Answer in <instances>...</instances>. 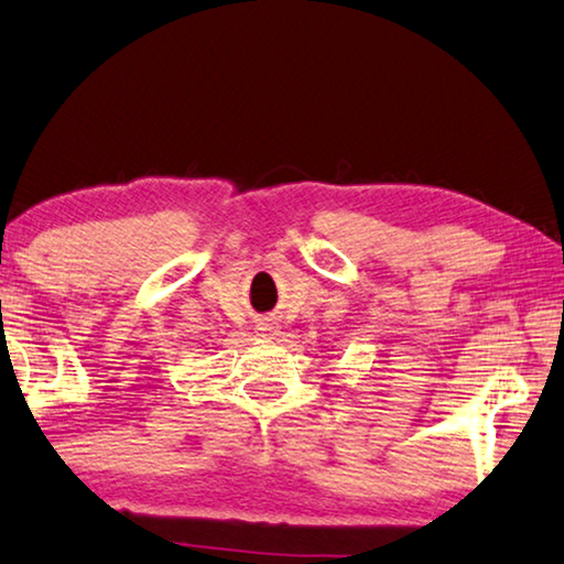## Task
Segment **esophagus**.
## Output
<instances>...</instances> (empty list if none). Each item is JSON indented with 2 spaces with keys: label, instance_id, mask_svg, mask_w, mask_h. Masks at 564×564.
<instances>
[{
  "label": "esophagus",
  "instance_id": "obj_1",
  "mask_svg": "<svg viewBox=\"0 0 564 564\" xmlns=\"http://www.w3.org/2000/svg\"><path fill=\"white\" fill-rule=\"evenodd\" d=\"M268 332H271V326H268Z\"/></svg>",
  "mask_w": 564,
  "mask_h": 564
}]
</instances>
